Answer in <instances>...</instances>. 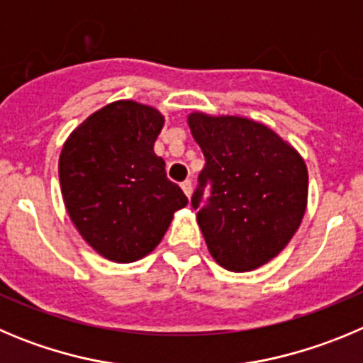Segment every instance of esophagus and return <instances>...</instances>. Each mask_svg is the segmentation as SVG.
Segmentation results:
<instances>
[{
	"mask_svg": "<svg viewBox=\"0 0 363 363\" xmlns=\"http://www.w3.org/2000/svg\"><path fill=\"white\" fill-rule=\"evenodd\" d=\"M182 189H184L185 196H187V198H191V196H192V182H191V179H185L184 184H182Z\"/></svg>",
	"mask_w": 363,
	"mask_h": 363,
	"instance_id": "obj_1",
	"label": "esophagus"
}]
</instances>
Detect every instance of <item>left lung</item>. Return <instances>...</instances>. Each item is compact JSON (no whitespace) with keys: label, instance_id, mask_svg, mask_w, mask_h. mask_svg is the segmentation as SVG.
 <instances>
[{"label":"left lung","instance_id":"left-lung-1","mask_svg":"<svg viewBox=\"0 0 363 363\" xmlns=\"http://www.w3.org/2000/svg\"><path fill=\"white\" fill-rule=\"evenodd\" d=\"M205 156L192 194L198 225L219 266L250 272L281 254L304 218L308 169L297 149L245 116H187ZM211 198L201 205L203 189Z\"/></svg>","mask_w":363,"mask_h":363}]
</instances>
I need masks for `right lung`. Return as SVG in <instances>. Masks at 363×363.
I'll return each mask as SVG.
<instances>
[{
    "mask_svg": "<svg viewBox=\"0 0 363 363\" xmlns=\"http://www.w3.org/2000/svg\"><path fill=\"white\" fill-rule=\"evenodd\" d=\"M164 115L116 101L72 131L59 156L66 211L93 250L115 262L151 254L187 196L165 174L155 142Z\"/></svg>",
    "mask_w": 363,
    "mask_h": 363,
    "instance_id": "add662e5",
    "label": "right lung"
}]
</instances>
